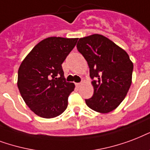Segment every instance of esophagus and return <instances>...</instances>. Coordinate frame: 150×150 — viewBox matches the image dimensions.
Segmentation results:
<instances>
[{
    "mask_svg": "<svg viewBox=\"0 0 150 150\" xmlns=\"http://www.w3.org/2000/svg\"><path fill=\"white\" fill-rule=\"evenodd\" d=\"M81 85H82V83H76V87H77V88H80Z\"/></svg>",
    "mask_w": 150,
    "mask_h": 150,
    "instance_id": "34e87169",
    "label": "esophagus"
}]
</instances>
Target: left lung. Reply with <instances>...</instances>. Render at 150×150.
<instances>
[{"label":"left lung","mask_w":150,"mask_h":150,"mask_svg":"<svg viewBox=\"0 0 150 150\" xmlns=\"http://www.w3.org/2000/svg\"><path fill=\"white\" fill-rule=\"evenodd\" d=\"M76 47L88 62L93 80L94 94L85 99L87 105L100 113L114 110L125 99L132 84L133 62L129 55L101 34L80 38Z\"/></svg>","instance_id":"8db88e82"}]
</instances>
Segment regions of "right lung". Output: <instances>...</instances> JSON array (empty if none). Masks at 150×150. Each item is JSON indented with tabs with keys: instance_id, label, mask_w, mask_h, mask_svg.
<instances>
[{
	"instance_id": "right-lung-1",
	"label": "right lung",
	"mask_w": 150,
	"mask_h": 150,
	"mask_svg": "<svg viewBox=\"0 0 150 150\" xmlns=\"http://www.w3.org/2000/svg\"><path fill=\"white\" fill-rule=\"evenodd\" d=\"M78 38L51 37L39 42L18 70L17 85L23 100L36 115L53 118L64 112L74 83L66 81L62 64Z\"/></svg>"
}]
</instances>
